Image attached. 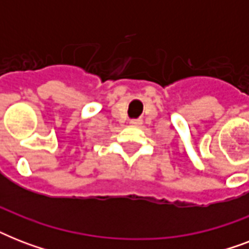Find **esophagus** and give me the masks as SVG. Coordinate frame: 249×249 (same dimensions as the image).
Instances as JSON below:
<instances>
[{
    "label": "esophagus",
    "instance_id": "34e87169",
    "mask_svg": "<svg viewBox=\"0 0 249 249\" xmlns=\"http://www.w3.org/2000/svg\"><path fill=\"white\" fill-rule=\"evenodd\" d=\"M130 125H132V126H140V125H142V120H140V119H137V120H130Z\"/></svg>",
    "mask_w": 249,
    "mask_h": 249
}]
</instances>
